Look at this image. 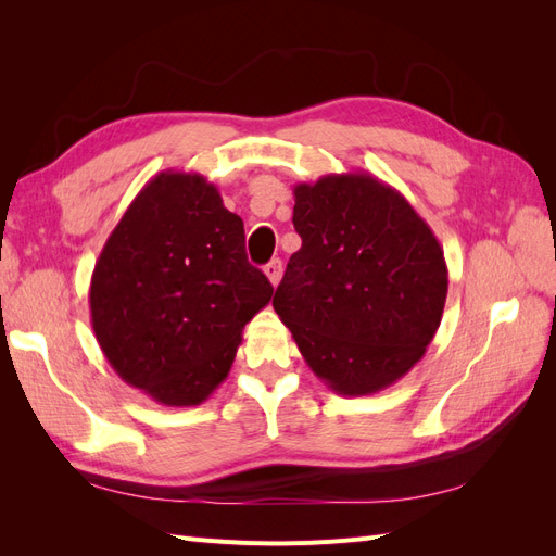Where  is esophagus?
<instances>
[{"mask_svg":"<svg viewBox=\"0 0 556 556\" xmlns=\"http://www.w3.org/2000/svg\"><path fill=\"white\" fill-rule=\"evenodd\" d=\"M264 274H266L268 282H271L274 288H276V285L280 282V276H282V262L280 260H271V262L264 266Z\"/></svg>","mask_w":556,"mask_h":556,"instance_id":"34e87169","label":"esophagus"}]
</instances>
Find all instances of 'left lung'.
Listing matches in <instances>:
<instances>
[{"label": "left lung", "instance_id": "left-lung-1", "mask_svg": "<svg viewBox=\"0 0 556 556\" xmlns=\"http://www.w3.org/2000/svg\"><path fill=\"white\" fill-rule=\"evenodd\" d=\"M292 223L301 248L274 308L311 371L343 396L394 384L441 325L439 239L406 197L366 172L294 185Z\"/></svg>", "mask_w": 556, "mask_h": 556}]
</instances>
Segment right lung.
Listing matches in <instances>:
<instances>
[{
  "label": "right lung",
  "instance_id": "right-lung-1",
  "mask_svg": "<svg viewBox=\"0 0 556 556\" xmlns=\"http://www.w3.org/2000/svg\"><path fill=\"white\" fill-rule=\"evenodd\" d=\"M274 296L245 257L243 220L199 174L162 172L134 197L90 280L97 343L113 371L164 406H199Z\"/></svg>",
  "mask_w": 556,
  "mask_h": 556
}]
</instances>
